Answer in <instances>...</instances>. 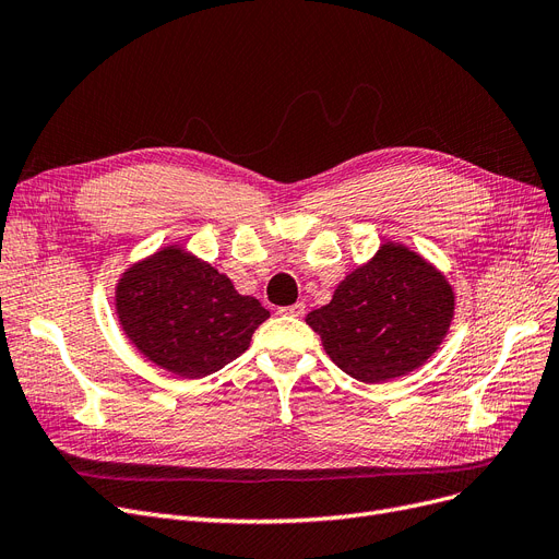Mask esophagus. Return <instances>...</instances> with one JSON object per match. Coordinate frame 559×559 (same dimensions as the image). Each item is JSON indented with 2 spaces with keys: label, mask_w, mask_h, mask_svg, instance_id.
<instances>
[{
  "label": "esophagus",
  "mask_w": 559,
  "mask_h": 559,
  "mask_svg": "<svg viewBox=\"0 0 559 559\" xmlns=\"http://www.w3.org/2000/svg\"><path fill=\"white\" fill-rule=\"evenodd\" d=\"M280 314H284V317H296V319H300V317H305V305H302V302H296V305L282 307V309H280Z\"/></svg>",
  "instance_id": "esophagus-1"
}]
</instances>
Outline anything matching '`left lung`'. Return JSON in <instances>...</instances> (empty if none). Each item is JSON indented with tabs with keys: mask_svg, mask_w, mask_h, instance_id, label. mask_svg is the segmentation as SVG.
Masks as SVG:
<instances>
[{
	"mask_svg": "<svg viewBox=\"0 0 559 559\" xmlns=\"http://www.w3.org/2000/svg\"><path fill=\"white\" fill-rule=\"evenodd\" d=\"M454 294L415 252L388 242L307 314L332 362L355 381L383 383L424 365L448 334Z\"/></svg>",
	"mask_w": 559,
	"mask_h": 559,
	"instance_id": "obj_1",
	"label": "left lung"
}]
</instances>
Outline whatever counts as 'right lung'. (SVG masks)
Returning a JSON list of instances; mask_svg holds the SVG:
<instances>
[{"mask_svg":"<svg viewBox=\"0 0 559 559\" xmlns=\"http://www.w3.org/2000/svg\"><path fill=\"white\" fill-rule=\"evenodd\" d=\"M117 314L148 360L183 378H204L248 350L271 311L236 294L213 265L167 248L123 273Z\"/></svg>","mask_w":559,"mask_h":559,"instance_id":"right-lung-1","label":"right lung"}]
</instances>
